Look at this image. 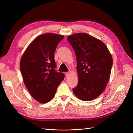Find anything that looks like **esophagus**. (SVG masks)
<instances>
[{"label": "esophagus", "mask_w": 133, "mask_h": 133, "mask_svg": "<svg viewBox=\"0 0 133 133\" xmlns=\"http://www.w3.org/2000/svg\"><path fill=\"white\" fill-rule=\"evenodd\" d=\"M69 75H70V72L69 71V72H66V73H65V75H66V77H68V76H69Z\"/></svg>", "instance_id": "esophagus-1"}]
</instances>
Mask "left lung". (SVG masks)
<instances>
[{
  "instance_id": "1",
  "label": "left lung",
  "mask_w": 133,
  "mask_h": 133,
  "mask_svg": "<svg viewBox=\"0 0 133 133\" xmlns=\"http://www.w3.org/2000/svg\"><path fill=\"white\" fill-rule=\"evenodd\" d=\"M67 40L75 51L78 74L74 94L83 101L97 98L110 78L112 59L105 44L87 33H76Z\"/></svg>"
}]
</instances>
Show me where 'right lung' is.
<instances>
[{"instance_id": "add662e5", "label": "right lung", "mask_w": 133, "mask_h": 133, "mask_svg": "<svg viewBox=\"0 0 133 133\" xmlns=\"http://www.w3.org/2000/svg\"><path fill=\"white\" fill-rule=\"evenodd\" d=\"M64 36L46 33L38 36L22 55L20 68L23 81L34 99L46 103L54 96L65 75L55 70L54 53Z\"/></svg>"}]
</instances>
